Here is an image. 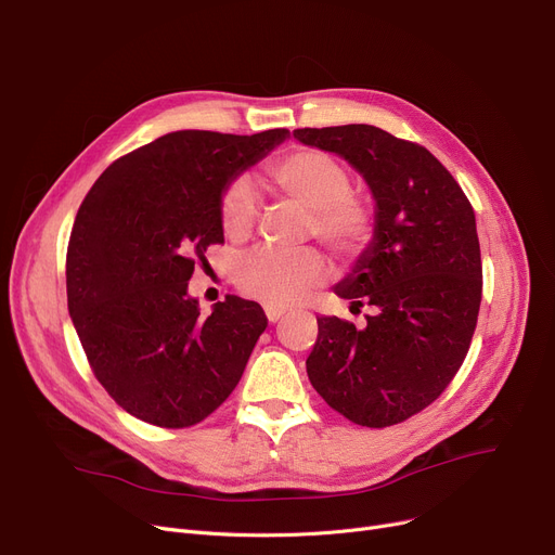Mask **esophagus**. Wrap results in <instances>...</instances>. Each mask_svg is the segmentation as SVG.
Returning <instances> with one entry per match:
<instances>
[{"label":"esophagus","mask_w":555,"mask_h":555,"mask_svg":"<svg viewBox=\"0 0 555 555\" xmlns=\"http://www.w3.org/2000/svg\"><path fill=\"white\" fill-rule=\"evenodd\" d=\"M263 311H267V319H269V323H278L280 319H282V315L286 313L284 309H278V307H263Z\"/></svg>","instance_id":"esophagus-1"}]
</instances>
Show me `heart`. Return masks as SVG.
Here are the masks:
<instances>
[{"instance_id": "heart-1", "label": "heart", "mask_w": 555, "mask_h": 555, "mask_svg": "<svg viewBox=\"0 0 555 555\" xmlns=\"http://www.w3.org/2000/svg\"><path fill=\"white\" fill-rule=\"evenodd\" d=\"M271 188L307 212L311 230L336 253L359 250L373 232L367 207L352 196V176L334 155L296 149L267 167ZM259 215V201L246 178L228 182L221 196V228L230 240H246ZM325 261L315 250L280 253L257 248L234 267V282L263 305L284 309L325 280Z\"/></svg>"}]
</instances>
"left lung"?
Instances as JSON below:
<instances>
[{
	"label": "left lung",
	"instance_id": "1",
	"mask_svg": "<svg viewBox=\"0 0 555 555\" xmlns=\"http://www.w3.org/2000/svg\"><path fill=\"white\" fill-rule=\"evenodd\" d=\"M294 138L348 160L375 198L373 242L334 286L375 311L363 330L319 319L309 382L361 427L398 425L450 386L469 350L483 286L474 209L425 146L377 126L298 128Z\"/></svg>",
	"mask_w": 555,
	"mask_h": 555
}]
</instances>
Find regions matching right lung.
I'll list each match as a JSON object with an SVG mask.
<instances>
[{"mask_svg": "<svg viewBox=\"0 0 555 555\" xmlns=\"http://www.w3.org/2000/svg\"><path fill=\"white\" fill-rule=\"evenodd\" d=\"M288 138L176 130L119 157L92 184L69 234L67 307L94 377L130 415L182 429L240 384L269 321L225 296L201 315L194 263L223 242L221 196Z\"/></svg>", "mask_w": 555, "mask_h": 555, "instance_id": "obj_1", "label": "right lung"}]
</instances>
